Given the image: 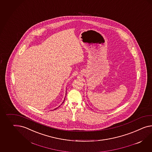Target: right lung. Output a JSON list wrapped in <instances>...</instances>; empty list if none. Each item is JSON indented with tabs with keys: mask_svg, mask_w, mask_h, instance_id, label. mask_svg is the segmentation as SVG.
Returning <instances> with one entry per match:
<instances>
[{
	"mask_svg": "<svg viewBox=\"0 0 152 152\" xmlns=\"http://www.w3.org/2000/svg\"><path fill=\"white\" fill-rule=\"evenodd\" d=\"M64 100H65V98H64V101H63L62 103V104H61V105H62V104L63 103V102H64ZM60 106H61V105H60ZM58 106V107H59V106ZM58 107H57V108H56V109H54V110H56V109H57V108H58Z\"/></svg>",
	"mask_w": 152,
	"mask_h": 152,
	"instance_id": "right-lung-1",
	"label": "right lung"
}]
</instances>
